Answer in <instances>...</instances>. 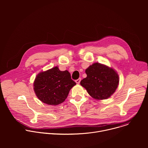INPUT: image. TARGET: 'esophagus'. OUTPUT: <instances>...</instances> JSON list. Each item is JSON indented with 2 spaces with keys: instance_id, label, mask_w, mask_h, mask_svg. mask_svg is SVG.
<instances>
[{
  "instance_id": "1",
  "label": "esophagus",
  "mask_w": 148,
  "mask_h": 148,
  "mask_svg": "<svg viewBox=\"0 0 148 148\" xmlns=\"http://www.w3.org/2000/svg\"><path fill=\"white\" fill-rule=\"evenodd\" d=\"M80 81H81V78H78V79H77L75 80V82H76L77 84H79Z\"/></svg>"
}]
</instances>
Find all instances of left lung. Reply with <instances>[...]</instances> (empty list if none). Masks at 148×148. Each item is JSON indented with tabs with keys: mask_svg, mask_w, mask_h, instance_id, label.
<instances>
[{
	"mask_svg": "<svg viewBox=\"0 0 148 148\" xmlns=\"http://www.w3.org/2000/svg\"><path fill=\"white\" fill-rule=\"evenodd\" d=\"M87 77L82 79L81 85L93 98L107 99L118 87L119 76L112 68L95 62L86 70Z\"/></svg>",
	"mask_w": 148,
	"mask_h": 148,
	"instance_id": "left-lung-1",
	"label": "left lung"
}]
</instances>
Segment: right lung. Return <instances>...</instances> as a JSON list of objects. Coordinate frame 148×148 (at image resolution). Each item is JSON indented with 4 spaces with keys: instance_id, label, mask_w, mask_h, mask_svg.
I'll return each mask as SVG.
<instances>
[{
    "instance_id": "obj_1",
    "label": "right lung",
    "mask_w": 148,
    "mask_h": 148,
    "mask_svg": "<svg viewBox=\"0 0 148 148\" xmlns=\"http://www.w3.org/2000/svg\"><path fill=\"white\" fill-rule=\"evenodd\" d=\"M76 83L67 71H61L58 67L40 73L34 82V90L43 103L57 105L64 102Z\"/></svg>"
}]
</instances>
